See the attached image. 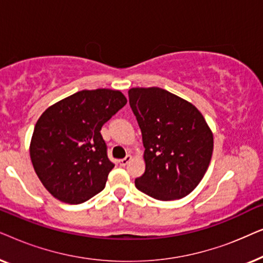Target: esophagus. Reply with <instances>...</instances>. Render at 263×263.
Segmentation results:
<instances>
[{
    "label": "esophagus",
    "instance_id": "1",
    "mask_svg": "<svg viewBox=\"0 0 263 263\" xmlns=\"http://www.w3.org/2000/svg\"><path fill=\"white\" fill-rule=\"evenodd\" d=\"M132 159H133V157L130 156V154H128V156L125 157V158H123V159L118 160V164H120L121 166H125V165H127Z\"/></svg>",
    "mask_w": 263,
    "mask_h": 263
}]
</instances>
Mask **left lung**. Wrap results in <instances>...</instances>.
Returning a JSON list of instances; mask_svg holds the SVG:
<instances>
[{
  "instance_id": "1",
  "label": "left lung",
  "mask_w": 263,
  "mask_h": 263,
  "mask_svg": "<svg viewBox=\"0 0 263 263\" xmlns=\"http://www.w3.org/2000/svg\"><path fill=\"white\" fill-rule=\"evenodd\" d=\"M129 104L141 129L146 170L135 179L153 199H182L203 178L213 153V133L202 114L159 87H134Z\"/></svg>"
}]
</instances>
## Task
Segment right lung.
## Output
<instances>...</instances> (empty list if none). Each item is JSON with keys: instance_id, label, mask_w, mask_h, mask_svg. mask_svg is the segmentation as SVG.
Returning a JSON list of instances; mask_svg holds the SVG:
<instances>
[{"instance_id": "add662e5", "label": "right lung", "mask_w": 263, "mask_h": 263, "mask_svg": "<svg viewBox=\"0 0 263 263\" xmlns=\"http://www.w3.org/2000/svg\"><path fill=\"white\" fill-rule=\"evenodd\" d=\"M125 104L127 98L116 89H84L49 106L38 118L30 157L53 197L78 204L105 188L115 164L100 130Z\"/></svg>"}]
</instances>
